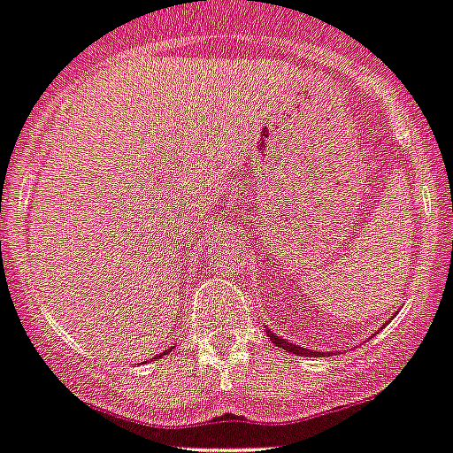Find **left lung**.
Returning <instances> with one entry per match:
<instances>
[{"label":"left lung","mask_w":453,"mask_h":453,"mask_svg":"<svg viewBox=\"0 0 453 453\" xmlns=\"http://www.w3.org/2000/svg\"><path fill=\"white\" fill-rule=\"evenodd\" d=\"M268 337H271V342H273V343H277V346H280L281 350H288V352H293V355H299V357H312V355L317 357V352L308 350V348H303V346H295V343H288V342H286V339L275 337V334H273L271 330H268ZM319 355H328V352H319Z\"/></svg>","instance_id":"8db88e82"}]
</instances>
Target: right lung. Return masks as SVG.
Listing matches in <instances>:
<instances>
[{
	"label": "right lung",
	"mask_w": 453,
	"mask_h": 453,
	"mask_svg": "<svg viewBox=\"0 0 453 453\" xmlns=\"http://www.w3.org/2000/svg\"><path fill=\"white\" fill-rule=\"evenodd\" d=\"M165 352H167V350H165ZM160 357H163V355H160ZM154 359H156V357H154Z\"/></svg>",
	"instance_id": "1"
}]
</instances>
